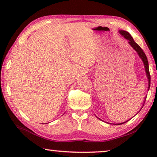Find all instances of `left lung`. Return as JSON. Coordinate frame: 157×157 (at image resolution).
Masks as SVG:
<instances>
[{
    "instance_id": "8db88e82",
    "label": "left lung",
    "mask_w": 157,
    "mask_h": 157,
    "mask_svg": "<svg viewBox=\"0 0 157 157\" xmlns=\"http://www.w3.org/2000/svg\"><path fill=\"white\" fill-rule=\"evenodd\" d=\"M119 33H120V34H121L122 36H124V38L128 40V43L129 44L130 46H131L133 48L136 50V52L138 53V55H139V56L140 57V59H142L143 63H144L146 75H147V79H148V89L147 90L149 91V89H150V71H149L148 61H147V57H146V55L145 54V52L143 51L141 48H140L139 46V45H138L136 43V42L134 41V39H133L132 36L130 35V34L129 33H127V31H124V30H119ZM145 99H146V98H145ZM143 105H144V104H143ZM143 107H142V108H143ZM127 121H126V122H127ZM126 122H124V123H119V124H122L123 123H125Z\"/></svg>"
}]
</instances>
